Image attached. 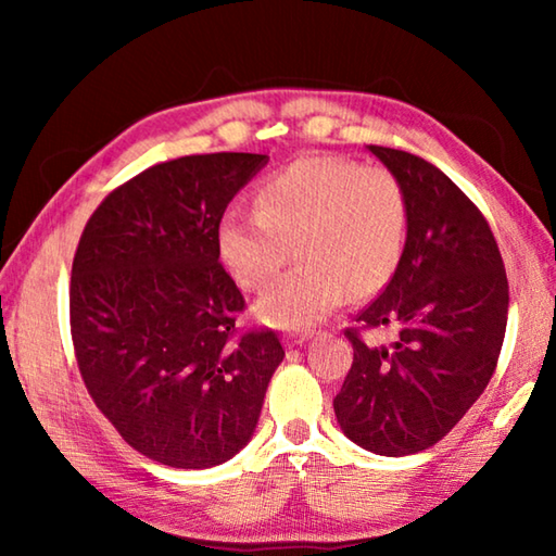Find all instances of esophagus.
<instances>
[{
    "label": "esophagus",
    "instance_id": "obj_1",
    "mask_svg": "<svg viewBox=\"0 0 556 556\" xmlns=\"http://www.w3.org/2000/svg\"><path fill=\"white\" fill-rule=\"evenodd\" d=\"M308 338V331H301V333H289L287 338H285V343L287 345H301Z\"/></svg>",
    "mask_w": 556,
    "mask_h": 556
}]
</instances>
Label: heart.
I'll list each match as a JSON object with an SVG mask.
<instances>
[{"label": "heart", "mask_w": 556, "mask_h": 556, "mask_svg": "<svg viewBox=\"0 0 556 556\" xmlns=\"http://www.w3.org/2000/svg\"><path fill=\"white\" fill-rule=\"evenodd\" d=\"M409 225L402 178L384 166L308 156L271 174L257 211L235 208L218 228L225 267L250 291L268 287L293 256L302 262L260 299L265 321L301 328L321 321L345 294L365 299L400 265Z\"/></svg>", "instance_id": "b5f03b06"}]
</instances>
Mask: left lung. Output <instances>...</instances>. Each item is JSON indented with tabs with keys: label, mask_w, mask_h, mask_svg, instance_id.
Instances as JSON below:
<instances>
[{
	"label": "left lung",
	"mask_w": 556,
	"mask_h": 556,
	"mask_svg": "<svg viewBox=\"0 0 556 556\" xmlns=\"http://www.w3.org/2000/svg\"><path fill=\"white\" fill-rule=\"evenodd\" d=\"M370 152L407 188V242L382 294L343 331L353 365L333 409L357 446L409 456L444 439L491 382L507 277L485 215L444 172L400 149Z\"/></svg>",
	"instance_id": "1"
}]
</instances>
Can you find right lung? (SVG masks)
<instances>
[{
	"label": "right lung",
	"mask_w": 556,
	"mask_h": 556,
	"mask_svg": "<svg viewBox=\"0 0 556 556\" xmlns=\"http://www.w3.org/2000/svg\"><path fill=\"white\" fill-rule=\"evenodd\" d=\"M267 154H193L144 168L86 223L71 271L80 378L119 437L174 468H211L257 427L285 348L244 328L218 228Z\"/></svg>",
	"instance_id": "1"
}]
</instances>
